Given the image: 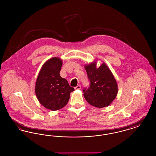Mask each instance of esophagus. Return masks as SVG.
I'll list each match as a JSON object with an SVG mask.
<instances>
[{
	"label": "esophagus",
	"mask_w": 156,
	"mask_h": 156,
	"mask_svg": "<svg viewBox=\"0 0 156 156\" xmlns=\"http://www.w3.org/2000/svg\"><path fill=\"white\" fill-rule=\"evenodd\" d=\"M81 85H77L76 87H75L74 88L75 89H81Z\"/></svg>",
	"instance_id": "34e87169"
}]
</instances>
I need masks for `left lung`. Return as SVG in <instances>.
I'll list each match as a JSON object with an SVG mask.
<instances>
[{
  "label": "left lung",
  "mask_w": 156,
  "mask_h": 156,
  "mask_svg": "<svg viewBox=\"0 0 156 156\" xmlns=\"http://www.w3.org/2000/svg\"><path fill=\"white\" fill-rule=\"evenodd\" d=\"M89 87L83 89V97L90 105L102 108L111 105L118 94V85L111 70L103 63L98 68L94 62L85 66Z\"/></svg>",
  "instance_id": "obj_1"
}]
</instances>
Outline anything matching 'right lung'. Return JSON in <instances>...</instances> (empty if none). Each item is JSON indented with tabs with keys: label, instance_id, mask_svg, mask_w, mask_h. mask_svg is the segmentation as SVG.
Here are the masks:
<instances>
[{
	"label": "right lung",
	"instance_id": "add662e5",
	"mask_svg": "<svg viewBox=\"0 0 156 156\" xmlns=\"http://www.w3.org/2000/svg\"><path fill=\"white\" fill-rule=\"evenodd\" d=\"M62 61L54 57L46 61L37 77L35 92L40 103L45 108L57 111L67 105L70 93L74 88L70 87L67 80L61 77Z\"/></svg>",
	"mask_w": 156,
	"mask_h": 156
}]
</instances>
